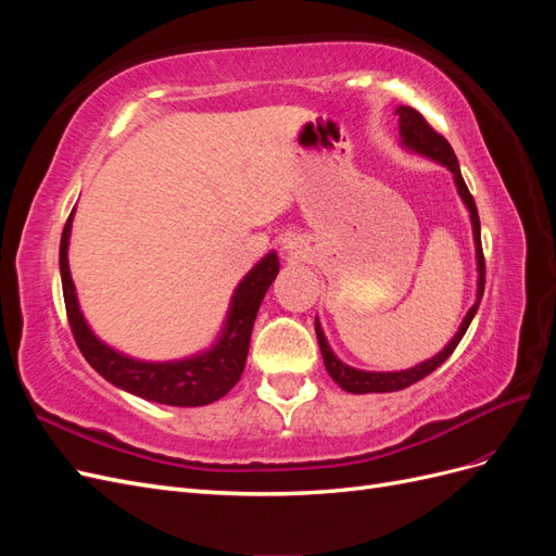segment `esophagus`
Segmentation results:
<instances>
[{"mask_svg":"<svg viewBox=\"0 0 556 556\" xmlns=\"http://www.w3.org/2000/svg\"><path fill=\"white\" fill-rule=\"evenodd\" d=\"M294 248H296V245H294V243H292V241H288V243H285V250H290V252H292V250H294Z\"/></svg>","mask_w":556,"mask_h":556,"instance_id":"1","label":"esophagus"}]
</instances>
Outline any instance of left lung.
I'll list each match as a JSON object with an SVG mask.
<instances>
[{
	"instance_id": "1",
	"label": "left lung",
	"mask_w": 556,
	"mask_h": 556,
	"mask_svg": "<svg viewBox=\"0 0 556 556\" xmlns=\"http://www.w3.org/2000/svg\"><path fill=\"white\" fill-rule=\"evenodd\" d=\"M394 113L399 115L401 146L406 148V150H410V153H415V155H422L427 160H433V162H439L441 166H445V169L454 178V185H457V192H459L464 206L468 208V215H470V227H473L476 264H478V290H476L473 306L468 308V313L462 319L457 333L452 336L450 343L439 352V355H433L431 359L419 362V364H415L410 368H403V371H362V368L343 364L339 357L333 355V350H331L327 336L323 331V325H319V319L315 317V333H317L319 352H323V359H325L327 371L333 378V382H339V387H343V390L350 392V394L399 392V390H406V387L415 384L417 380L427 378L429 374H433L435 368H439L452 355L454 348H457L459 341L464 339V333H466V329L470 325V319H473L476 313H478L480 299H482V292H484V257H482V241H480V217H478L476 201H473V197H470L466 182L462 178L457 155H454L452 146L441 137V134L435 131V129H431V125L425 121L422 113L410 109V106H396Z\"/></svg>"
}]
</instances>
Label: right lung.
<instances>
[{"mask_svg": "<svg viewBox=\"0 0 556 556\" xmlns=\"http://www.w3.org/2000/svg\"><path fill=\"white\" fill-rule=\"evenodd\" d=\"M74 213L76 211H72L70 220H66L62 229L60 276L66 317H70L74 339L83 352V357L88 359V364L99 376L115 384L117 390H125L146 401L164 403V406L194 408L208 406V403L223 399L241 380L245 368L252 325H255L262 299L266 290L271 288L280 268L276 250L266 252L237 285L220 336H217L208 350H201L197 355L172 362L134 359L99 339L80 311L76 285L70 271V239Z\"/></svg>", "mask_w": 556, "mask_h": 556, "instance_id": "obj_1", "label": "right lung"}]
</instances>
